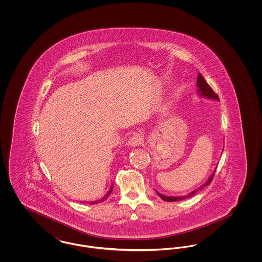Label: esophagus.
<instances>
[{
	"label": "esophagus",
	"instance_id": "34e87169",
	"mask_svg": "<svg viewBox=\"0 0 262 262\" xmlns=\"http://www.w3.org/2000/svg\"><path fill=\"white\" fill-rule=\"evenodd\" d=\"M143 143V137L141 135H135L129 138L127 144L132 147H137L138 145Z\"/></svg>",
	"mask_w": 262,
	"mask_h": 262
}]
</instances>
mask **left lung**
<instances>
[{"label":"left lung","mask_w":262,"mask_h":262,"mask_svg":"<svg viewBox=\"0 0 262 262\" xmlns=\"http://www.w3.org/2000/svg\"><path fill=\"white\" fill-rule=\"evenodd\" d=\"M196 86H198V93L200 94V97H204V98H207V99L219 100L218 96L216 95V93L212 90V88L209 86V84L205 81V79L203 78V76L200 75V74H199V75H198ZM214 174H215V170L213 171L211 176L208 178V180H207L202 186H200L199 188L192 190L191 192H189L187 195H183V196H168V195H164L162 193L158 192L157 190H156V192H157V194H158L163 200H165V201H170V202H172V201L186 200L187 198H189V196L193 195L194 193H196L198 191H200V189H202L203 187H207V186L211 183L212 179H213V177H214Z\"/></svg>","instance_id":"8db88e82"}]
</instances>
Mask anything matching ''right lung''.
<instances>
[{"instance_id":"add662e5","label":"right lung","mask_w":262,"mask_h":262,"mask_svg":"<svg viewBox=\"0 0 262 262\" xmlns=\"http://www.w3.org/2000/svg\"><path fill=\"white\" fill-rule=\"evenodd\" d=\"M113 187H114V186L111 185V187H110V189H109V191L102 198V199H100V200H94V201H90V202H88V204H96V203H99V202H101V201H104L105 200H107L108 198H109V195L111 194V192L113 191ZM80 202H82V201H80ZM84 202V201H83Z\"/></svg>"}]
</instances>
